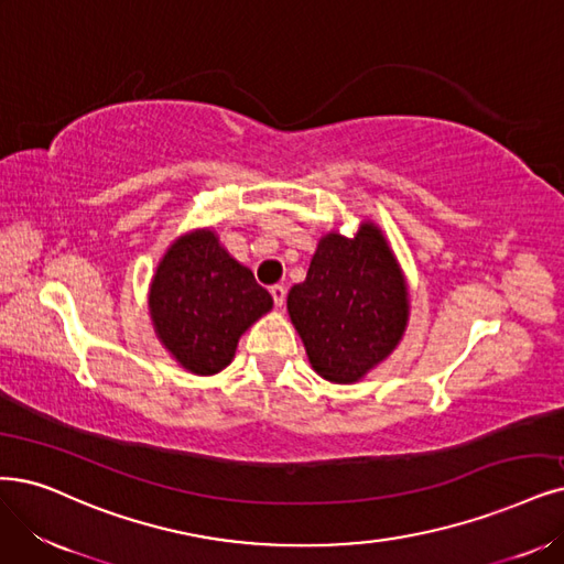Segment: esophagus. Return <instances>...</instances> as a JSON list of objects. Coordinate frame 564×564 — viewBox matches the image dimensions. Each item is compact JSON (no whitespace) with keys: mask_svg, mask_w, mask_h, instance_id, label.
<instances>
[{"mask_svg":"<svg viewBox=\"0 0 564 564\" xmlns=\"http://www.w3.org/2000/svg\"><path fill=\"white\" fill-rule=\"evenodd\" d=\"M269 293H271V300H274L276 306H283V304H285V285H283V283L271 285Z\"/></svg>","mask_w":564,"mask_h":564,"instance_id":"1","label":"esophagus"}]
</instances>
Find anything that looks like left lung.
Listing matches in <instances>:
<instances>
[{
  "mask_svg": "<svg viewBox=\"0 0 564 564\" xmlns=\"http://www.w3.org/2000/svg\"><path fill=\"white\" fill-rule=\"evenodd\" d=\"M288 314L323 379L356 383L400 344L409 304L398 260L379 227L321 239L304 283L290 288Z\"/></svg>",
  "mask_w": 564,
  "mask_h": 564,
  "instance_id": "left-lung-1",
  "label": "left lung"
}]
</instances>
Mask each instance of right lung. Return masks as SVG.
Here are the masks:
<instances>
[{"label": "right lung", "mask_w": 564, "mask_h": 564, "mask_svg": "<svg viewBox=\"0 0 564 564\" xmlns=\"http://www.w3.org/2000/svg\"><path fill=\"white\" fill-rule=\"evenodd\" d=\"M271 295L202 229L181 237L151 285V318L164 348L187 371L208 377L235 358L243 332L271 308Z\"/></svg>", "instance_id": "1"}]
</instances>
